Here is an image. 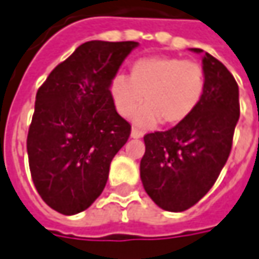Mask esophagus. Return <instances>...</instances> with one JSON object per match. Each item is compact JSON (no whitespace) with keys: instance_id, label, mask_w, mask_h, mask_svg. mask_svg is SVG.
Instances as JSON below:
<instances>
[{"instance_id":"1","label":"esophagus","mask_w":259,"mask_h":259,"mask_svg":"<svg viewBox=\"0 0 259 259\" xmlns=\"http://www.w3.org/2000/svg\"><path fill=\"white\" fill-rule=\"evenodd\" d=\"M143 136V132L139 129H132V138H135V139H139V138H142Z\"/></svg>"}]
</instances>
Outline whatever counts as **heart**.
Returning <instances> with one entry per match:
<instances>
[{"mask_svg":"<svg viewBox=\"0 0 259 259\" xmlns=\"http://www.w3.org/2000/svg\"><path fill=\"white\" fill-rule=\"evenodd\" d=\"M206 88L204 69L196 61L172 56L145 58L132 66L130 76L118 72L113 76L110 93L114 106L123 117L141 106L135 123L153 127L163 123L177 124L186 120L200 104Z\"/></svg>","mask_w":259,"mask_h":259,"instance_id":"b5f03b06","label":"heart"}]
</instances>
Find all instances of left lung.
Returning a JSON list of instances; mask_svg holds the SVG:
<instances>
[{
    "mask_svg": "<svg viewBox=\"0 0 259 259\" xmlns=\"http://www.w3.org/2000/svg\"><path fill=\"white\" fill-rule=\"evenodd\" d=\"M203 69L206 88L196 110L174 127L143 138L142 183L148 196L168 211H184L207 194L229 158L239 120L233 75L207 52Z\"/></svg>",
    "mask_w": 259,
    "mask_h": 259,
    "instance_id": "obj_1",
    "label": "left lung"
}]
</instances>
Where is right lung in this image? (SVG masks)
Returning <instances> with one entry per match:
<instances>
[{
	"instance_id": "right-lung-1",
	"label": "right lung",
	"mask_w": 259,
	"mask_h": 259,
	"mask_svg": "<svg viewBox=\"0 0 259 259\" xmlns=\"http://www.w3.org/2000/svg\"><path fill=\"white\" fill-rule=\"evenodd\" d=\"M138 41L91 40L78 46L36 94L27 135L30 172L43 201L71 216L103 193L114 155L130 136L110 84Z\"/></svg>"
}]
</instances>
